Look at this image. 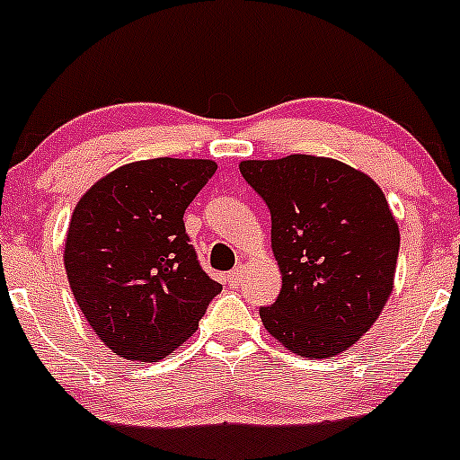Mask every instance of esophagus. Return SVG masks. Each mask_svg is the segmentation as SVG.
<instances>
[{
    "instance_id": "obj_1",
    "label": "esophagus",
    "mask_w": 460,
    "mask_h": 460,
    "mask_svg": "<svg viewBox=\"0 0 460 460\" xmlns=\"http://www.w3.org/2000/svg\"><path fill=\"white\" fill-rule=\"evenodd\" d=\"M243 279H245V268H234L228 274V286H232V288L241 286V281H243Z\"/></svg>"
}]
</instances>
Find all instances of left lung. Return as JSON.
Returning a JSON list of instances; mask_svg holds the SVG:
<instances>
[{"label": "left lung", "mask_w": 460, "mask_h": 460, "mask_svg": "<svg viewBox=\"0 0 460 460\" xmlns=\"http://www.w3.org/2000/svg\"><path fill=\"white\" fill-rule=\"evenodd\" d=\"M239 170L272 217L283 277L277 301L259 307L265 330L299 357L343 352L372 328L394 286L401 236L385 195L367 174L312 155Z\"/></svg>", "instance_id": "left-lung-1"}]
</instances>
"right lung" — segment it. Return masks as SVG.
Listing matches in <instances>:
<instances>
[{
	"instance_id": "add662e5",
	"label": "right lung",
	"mask_w": 460,
	"mask_h": 460,
	"mask_svg": "<svg viewBox=\"0 0 460 460\" xmlns=\"http://www.w3.org/2000/svg\"><path fill=\"white\" fill-rule=\"evenodd\" d=\"M215 170L208 159L137 161L94 183L75 208L64 254L70 288L90 328L119 357H168L221 292L183 224Z\"/></svg>"
}]
</instances>
